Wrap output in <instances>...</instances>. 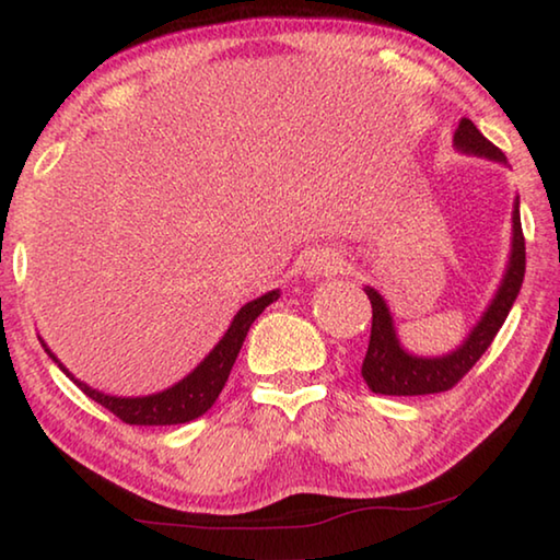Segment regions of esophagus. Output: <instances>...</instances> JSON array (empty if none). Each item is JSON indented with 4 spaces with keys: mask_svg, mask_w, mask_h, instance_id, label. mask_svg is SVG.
I'll use <instances>...</instances> for the list:
<instances>
[{
    "mask_svg": "<svg viewBox=\"0 0 560 560\" xmlns=\"http://www.w3.org/2000/svg\"><path fill=\"white\" fill-rule=\"evenodd\" d=\"M343 269V259L331 248H316V252L306 254V259L301 261V271H304L306 279H318V277H331V273H339Z\"/></svg>",
    "mask_w": 560,
    "mask_h": 560,
    "instance_id": "1",
    "label": "esophagus"
}]
</instances>
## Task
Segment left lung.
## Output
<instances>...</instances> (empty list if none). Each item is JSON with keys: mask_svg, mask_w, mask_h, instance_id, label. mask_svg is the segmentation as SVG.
<instances>
[{"mask_svg": "<svg viewBox=\"0 0 560 560\" xmlns=\"http://www.w3.org/2000/svg\"><path fill=\"white\" fill-rule=\"evenodd\" d=\"M454 147L464 154L483 156L491 162L505 164V156L499 147H493L481 131L476 129L471 119H460L458 129L454 135ZM523 273H526V242H523L521 232V211H518V197L513 201V236H511V254L509 264H505L503 279L495 289L491 304L486 306L483 316L466 336V341L458 346L456 351L446 353V357L425 359L408 353L401 341H398L394 316L388 312V304L376 289L366 287V296L371 301V312H374V322H371V341L366 359H363L361 376L366 381L374 394L384 396H423V394H441L454 388L474 363L483 357L488 346L495 339L499 328L503 326L505 316H509L513 301H516Z\"/></svg>", "mask_w": 560, "mask_h": 560, "instance_id": "left-lung-1", "label": "left lung"}]
</instances>
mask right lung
Wrapping results in <instances>:
<instances>
[{
    "label": "right lung",
    "instance_id": "add662e5",
    "mask_svg": "<svg viewBox=\"0 0 560 560\" xmlns=\"http://www.w3.org/2000/svg\"><path fill=\"white\" fill-rule=\"evenodd\" d=\"M279 299V289L266 291L264 296L248 301L242 308H238L234 322L229 324L226 334L221 336V341L209 351V357L203 359L197 369L191 371L189 376H184L179 384L164 388L159 394H149V396H112L104 392H96V388L86 386L84 381L74 378V374H69V369L61 363L55 353L49 351V346H42L44 351L49 353L51 361L65 371V374L74 381V384L82 388V392L104 408H109L114 416H119L124 423L131 425H174V423H186L199 419L209 411L211 406L224 388L229 374H232V366L242 351V343L246 339L248 328L256 322L266 306L273 304Z\"/></svg>",
    "mask_w": 560,
    "mask_h": 560
}]
</instances>
